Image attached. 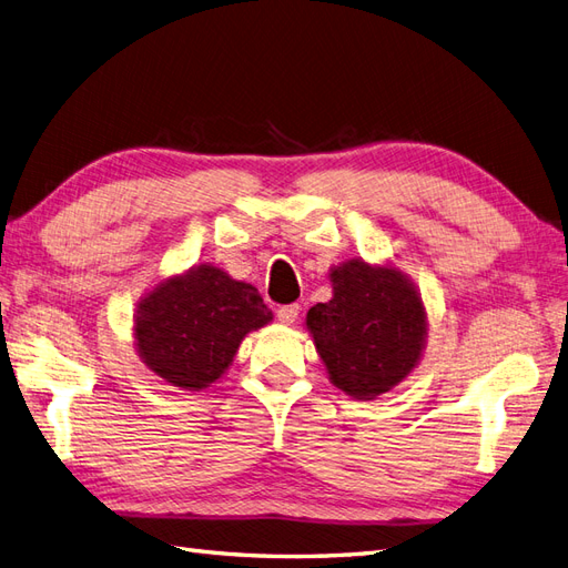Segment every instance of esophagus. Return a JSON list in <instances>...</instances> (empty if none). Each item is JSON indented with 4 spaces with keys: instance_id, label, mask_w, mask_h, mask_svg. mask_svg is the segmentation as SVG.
I'll return each instance as SVG.
<instances>
[{
    "instance_id": "34e87169",
    "label": "esophagus",
    "mask_w": 568,
    "mask_h": 568,
    "mask_svg": "<svg viewBox=\"0 0 568 568\" xmlns=\"http://www.w3.org/2000/svg\"><path fill=\"white\" fill-rule=\"evenodd\" d=\"M298 313H301V305L298 303H291V305H282L277 311V317L280 322L284 324H294L298 320Z\"/></svg>"
}]
</instances>
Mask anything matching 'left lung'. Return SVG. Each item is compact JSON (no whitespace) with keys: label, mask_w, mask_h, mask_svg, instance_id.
Returning <instances> with one entry per match:
<instances>
[{"label":"left lung","mask_w":568,"mask_h":568,"mask_svg":"<svg viewBox=\"0 0 568 568\" xmlns=\"http://www.w3.org/2000/svg\"><path fill=\"white\" fill-rule=\"evenodd\" d=\"M329 277L334 298L307 311V332L332 384L357 400H374L419 363L426 343L422 296L388 265L348 261Z\"/></svg>","instance_id":"1"}]
</instances>
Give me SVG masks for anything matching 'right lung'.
Here are the masks:
<instances>
[{
	"label": "right lung",
	"instance_id": "1",
	"mask_svg": "<svg viewBox=\"0 0 568 568\" xmlns=\"http://www.w3.org/2000/svg\"><path fill=\"white\" fill-rule=\"evenodd\" d=\"M270 320L255 286L199 265L142 298L134 315L136 353L170 386L201 390L225 374L244 336Z\"/></svg>",
	"mask_w": 568,
	"mask_h": 568
}]
</instances>
